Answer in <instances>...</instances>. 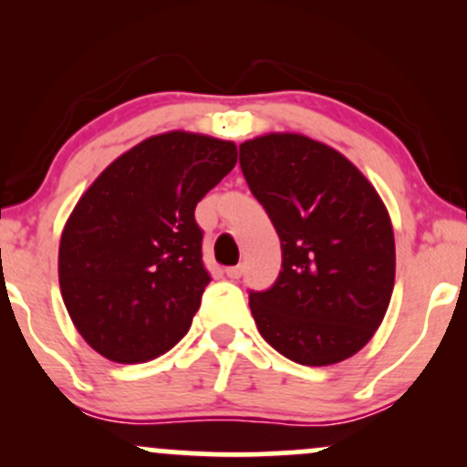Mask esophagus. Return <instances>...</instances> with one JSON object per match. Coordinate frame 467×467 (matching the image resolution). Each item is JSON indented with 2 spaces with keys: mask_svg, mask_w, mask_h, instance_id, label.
I'll use <instances>...</instances> for the list:
<instances>
[{
  "mask_svg": "<svg viewBox=\"0 0 467 467\" xmlns=\"http://www.w3.org/2000/svg\"><path fill=\"white\" fill-rule=\"evenodd\" d=\"M226 275H228V278H239L241 275H244V265H233V267H228Z\"/></svg>",
  "mask_w": 467,
  "mask_h": 467,
  "instance_id": "esophagus-1",
  "label": "esophagus"
}]
</instances>
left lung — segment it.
<instances>
[{"mask_svg":"<svg viewBox=\"0 0 467 467\" xmlns=\"http://www.w3.org/2000/svg\"><path fill=\"white\" fill-rule=\"evenodd\" d=\"M239 151L283 252L275 285L250 292L256 329L305 367L356 356L382 325L395 285L382 197L349 158L303 133H264Z\"/></svg>","mask_w":467,"mask_h":467,"instance_id":"8db88e82","label":"left lung"}]
</instances>
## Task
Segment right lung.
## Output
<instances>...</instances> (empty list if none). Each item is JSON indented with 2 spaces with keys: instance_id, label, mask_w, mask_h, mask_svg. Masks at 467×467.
<instances>
[{
  "instance_id": "1",
  "label": "right lung",
  "mask_w": 467,
  "mask_h": 467,
  "mask_svg": "<svg viewBox=\"0 0 467 467\" xmlns=\"http://www.w3.org/2000/svg\"><path fill=\"white\" fill-rule=\"evenodd\" d=\"M237 164V144L164 131L92 182L58 244V285L83 340L118 364L149 362L184 337L200 309L197 202Z\"/></svg>"
}]
</instances>
